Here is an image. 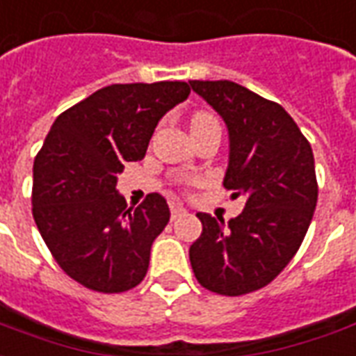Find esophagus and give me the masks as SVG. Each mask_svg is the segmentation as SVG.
<instances>
[{
    "label": "esophagus",
    "instance_id": "34e87169",
    "mask_svg": "<svg viewBox=\"0 0 356 356\" xmlns=\"http://www.w3.org/2000/svg\"><path fill=\"white\" fill-rule=\"evenodd\" d=\"M186 213H188V209H186L184 205H178V203H174V205L170 207V216H172V220L180 218V216H184Z\"/></svg>",
    "mask_w": 356,
    "mask_h": 356
}]
</instances>
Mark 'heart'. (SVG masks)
Here are the masks:
<instances>
[{"label": "heart", "instance_id": "1", "mask_svg": "<svg viewBox=\"0 0 356 356\" xmlns=\"http://www.w3.org/2000/svg\"><path fill=\"white\" fill-rule=\"evenodd\" d=\"M207 118H213V117H209V115H205V113H197V115L193 117V120H191V124H193V122H199V120H207Z\"/></svg>", "mask_w": 356, "mask_h": 356}]
</instances>
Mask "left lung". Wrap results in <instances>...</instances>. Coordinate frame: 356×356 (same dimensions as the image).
I'll use <instances>...</instances> for the list:
<instances>
[{"mask_svg": "<svg viewBox=\"0 0 356 356\" xmlns=\"http://www.w3.org/2000/svg\"><path fill=\"white\" fill-rule=\"evenodd\" d=\"M190 86L228 128L222 184L234 197H245V209L230 222L197 213L203 232L190 247V263L209 291L238 297L270 284L303 243L318 199L314 157L278 103L230 80Z\"/></svg>", "mask_w": 356, "mask_h": 356, "instance_id": "1", "label": "left lung"}]
</instances>
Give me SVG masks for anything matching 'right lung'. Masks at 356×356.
<instances>
[{"label":"right lung","mask_w":356,"mask_h":356,"mask_svg":"<svg viewBox=\"0 0 356 356\" xmlns=\"http://www.w3.org/2000/svg\"><path fill=\"white\" fill-rule=\"evenodd\" d=\"M188 95L186 82L113 84L55 118L34 161L32 214L53 259L88 289L120 293L145 278L170 211L159 193L128 207L117 176Z\"/></svg>","instance_id":"1"}]
</instances>
